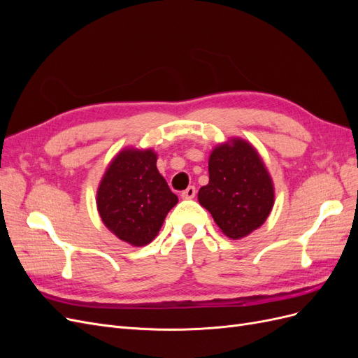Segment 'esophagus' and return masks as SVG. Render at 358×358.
I'll return each instance as SVG.
<instances>
[{
    "instance_id": "34e87169",
    "label": "esophagus",
    "mask_w": 358,
    "mask_h": 358,
    "mask_svg": "<svg viewBox=\"0 0 358 358\" xmlns=\"http://www.w3.org/2000/svg\"><path fill=\"white\" fill-rule=\"evenodd\" d=\"M196 192H197L196 187H188L185 191H182L180 196H182L183 200H191V199L196 197Z\"/></svg>"
}]
</instances>
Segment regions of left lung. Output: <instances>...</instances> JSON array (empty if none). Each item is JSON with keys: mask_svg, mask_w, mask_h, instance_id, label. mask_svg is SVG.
I'll return each mask as SVG.
<instances>
[{"mask_svg": "<svg viewBox=\"0 0 358 358\" xmlns=\"http://www.w3.org/2000/svg\"><path fill=\"white\" fill-rule=\"evenodd\" d=\"M199 201L230 239H242L262 227L273 208V182L263 159L242 138L216 146L209 157V183Z\"/></svg>", "mask_w": 358, "mask_h": 358, "instance_id": "1", "label": "left lung"}]
</instances>
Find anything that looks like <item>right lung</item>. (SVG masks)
I'll list each match as a JSON object with an SVG mask.
<instances>
[{"label": "right lung", "instance_id": "add662e5", "mask_svg": "<svg viewBox=\"0 0 358 358\" xmlns=\"http://www.w3.org/2000/svg\"><path fill=\"white\" fill-rule=\"evenodd\" d=\"M176 203L178 196L159 175L152 149L121 150L96 191L101 221L117 239L133 246L152 242Z\"/></svg>", "mask_w": 358, "mask_h": 358}]
</instances>
